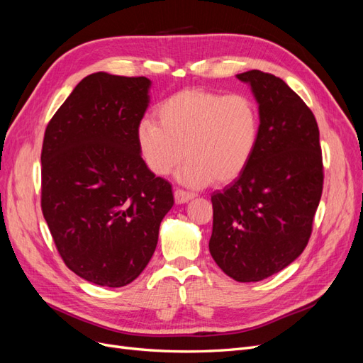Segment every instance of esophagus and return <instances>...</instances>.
Segmentation results:
<instances>
[{"label":"esophagus","instance_id":"esophagus-1","mask_svg":"<svg viewBox=\"0 0 363 363\" xmlns=\"http://www.w3.org/2000/svg\"><path fill=\"white\" fill-rule=\"evenodd\" d=\"M174 199H175V203H177V204H184V203L191 201L194 199V195L189 194V192H186V191H182V189H175L174 191Z\"/></svg>","mask_w":363,"mask_h":363}]
</instances>
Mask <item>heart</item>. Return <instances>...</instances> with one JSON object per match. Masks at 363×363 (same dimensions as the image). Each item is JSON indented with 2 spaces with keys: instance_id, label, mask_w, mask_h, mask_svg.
<instances>
[{
  "instance_id": "1",
  "label": "heart",
  "mask_w": 363,
  "mask_h": 363,
  "mask_svg": "<svg viewBox=\"0 0 363 363\" xmlns=\"http://www.w3.org/2000/svg\"><path fill=\"white\" fill-rule=\"evenodd\" d=\"M156 123L142 121L136 131L139 155L159 177L189 160L179 180L191 188L236 180L255 157L260 136L256 103L242 94L184 89L156 108Z\"/></svg>"
}]
</instances>
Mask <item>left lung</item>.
<instances>
[{
  "label": "left lung",
  "instance_id": "8db88e82",
  "mask_svg": "<svg viewBox=\"0 0 363 363\" xmlns=\"http://www.w3.org/2000/svg\"><path fill=\"white\" fill-rule=\"evenodd\" d=\"M256 98L260 136L239 179L213 192L208 250L236 281H260L298 257L323 194L320 130L309 107L279 77L238 74Z\"/></svg>",
  "mask_w": 363,
  "mask_h": 363
}]
</instances>
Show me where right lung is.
Wrapping results in <instances>:
<instances>
[{
  "label": "right lung",
  "instance_id": "right-lung-1",
  "mask_svg": "<svg viewBox=\"0 0 363 363\" xmlns=\"http://www.w3.org/2000/svg\"><path fill=\"white\" fill-rule=\"evenodd\" d=\"M151 80L87 75L50 121L42 147V212L77 276L121 288L145 269L171 207V184L142 160L136 131Z\"/></svg>",
  "mask_w": 363,
  "mask_h": 363
}]
</instances>
